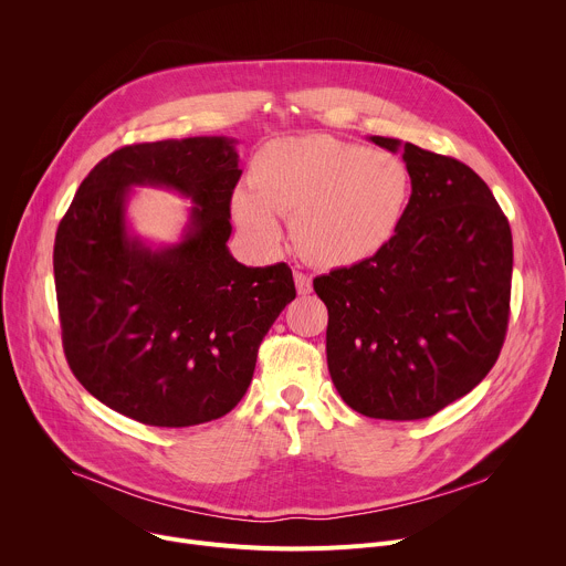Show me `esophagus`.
<instances>
[{
	"label": "esophagus",
	"mask_w": 566,
	"mask_h": 566,
	"mask_svg": "<svg viewBox=\"0 0 566 566\" xmlns=\"http://www.w3.org/2000/svg\"><path fill=\"white\" fill-rule=\"evenodd\" d=\"M293 277H295V289H297V293H300V295H306V293H311V291H313V280H311L306 273L295 271V273H293Z\"/></svg>",
	"instance_id": "1"
}]
</instances>
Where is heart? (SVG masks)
<instances>
[{"label":"heart","instance_id":"heart-1","mask_svg":"<svg viewBox=\"0 0 566 566\" xmlns=\"http://www.w3.org/2000/svg\"><path fill=\"white\" fill-rule=\"evenodd\" d=\"M412 195L410 170L389 151L313 134L266 143L251 164V188L230 197L234 221L264 247L282 239L280 214L293 217L304 258L343 269L382 251Z\"/></svg>","mask_w":566,"mask_h":566}]
</instances>
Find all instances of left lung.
<instances>
[{"label":"left lung","mask_w":566,"mask_h":566,"mask_svg":"<svg viewBox=\"0 0 566 566\" xmlns=\"http://www.w3.org/2000/svg\"><path fill=\"white\" fill-rule=\"evenodd\" d=\"M412 195L374 258L313 280L329 308L327 363L343 400L387 421L426 419L476 387L502 352L513 234L491 188L465 164L398 138Z\"/></svg>","instance_id":"8db88e82"}]
</instances>
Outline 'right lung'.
Wrapping results in <instances>:
<instances>
[{
    "instance_id": "add662e5",
    "label": "right lung",
    "mask_w": 566,
    "mask_h": 566,
    "mask_svg": "<svg viewBox=\"0 0 566 566\" xmlns=\"http://www.w3.org/2000/svg\"><path fill=\"white\" fill-rule=\"evenodd\" d=\"M234 138L125 145L80 184L55 234L53 273L66 363L107 408L156 428L228 415L258 349L295 300L291 269L239 264L226 241L241 177ZM134 185L196 206L181 242L149 248L126 228Z\"/></svg>"
}]
</instances>
